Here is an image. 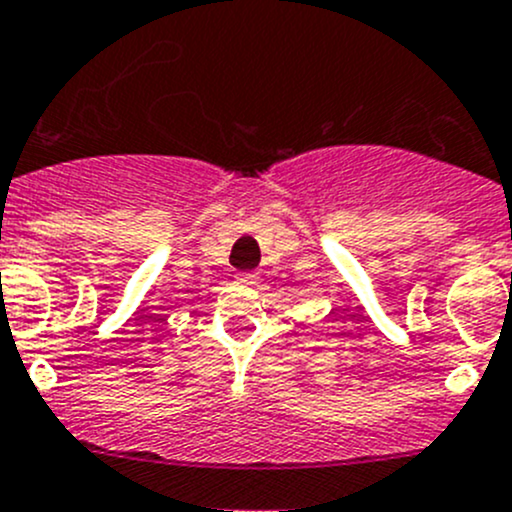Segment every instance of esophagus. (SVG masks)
I'll list each match as a JSON object with an SVG mask.
<instances>
[{
	"mask_svg": "<svg viewBox=\"0 0 512 512\" xmlns=\"http://www.w3.org/2000/svg\"><path fill=\"white\" fill-rule=\"evenodd\" d=\"M236 278H239L241 283H246V286H254V283H258V273H254V271L236 273Z\"/></svg>",
	"mask_w": 512,
	"mask_h": 512,
	"instance_id": "obj_1",
	"label": "esophagus"
}]
</instances>
